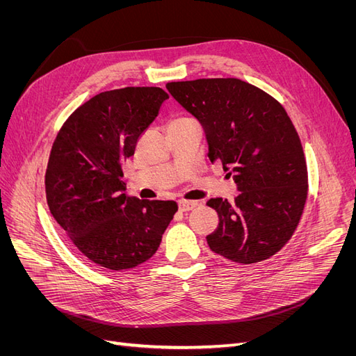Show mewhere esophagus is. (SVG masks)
I'll return each instance as SVG.
<instances>
[{
  "mask_svg": "<svg viewBox=\"0 0 356 356\" xmlns=\"http://www.w3.org/2000/svg\"><path fill=\"white\" fill-rule=\"evenodd\" d=\"M178 207L181 212H188L197 207V202H190V200H179Z\"/></svg>",
  "mask_w": 356,
  "mask_h": 356,
  "instance_id": "34e87169",
  "label": "esophagus"
}]
</instances>
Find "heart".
<instances>
[{
    "label": "heart",
    "instance_id": "heart-1",
    "mask_svg": "<svg viewBox=\"0 0 356 356\" xmlns=\"http://www.w3.org/2000/svg\"><path fill=\"white\" fill-rule=\"evenodd\" d=\"M177 120H190L188 117H181V118H177ZM177 120H174V122H177Z\"/></svg>",
    "mask_w": 356,
    "mask_h": 356
}]
</instances>
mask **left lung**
I'll use <instances>...</instances> for the list:
<instances>
[{
    "mask_svg": "<svg viewBox=\"0 0 356 356\" xmlns=\"http://www.w3.org/2000/svg\"><path fill=\"white\" fill-rule=\"evenodd\" d=\"M174 99L207 134L209 160H221L241 191L233 202L211 199L217 230L211 250L234 263L275 255L297 229L307 199V166L284 106L239 79L168 83Z\"/></svg>",
    "mask_w": 356,
    "mask_h": 356,
    "instance_id": "left-lung-1",
    "label": "left lung"
}]
</instances>
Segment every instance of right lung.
I'll return each instance as SVG.
<instances>
[{"label":"right lung","mask_w":356,"mask_h":356,"mask_svg":"<svg viewBox=\"0 0 356 356\" xmlns=\"http://www.w3.org/2000/svg\"><path fill=\"white\" fill-rule=\"evenodd\" d=\"M169 95L160 88L102 92L79 106L53 143L46 196L53 218L93 264L134 268L152 258L178 211L172 200L126 195L123 161Z\"/></svg>","instance_id":"add662e5"}]
</instances>
